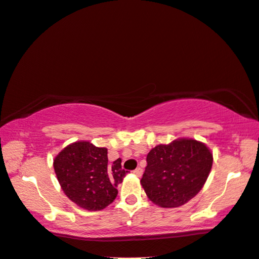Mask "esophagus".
Returning a JSON list of instances; mask_svg holds the SVG:
<instances>
[{"instance_id":"34e87169","label":"esophagus","mask_w":259,"mask_h":259,"mask_svg":"<svg viewBox=\"0 0 259 259\" xmlns=\"http://www.w3.org/2000/svg\"><path fill=\"white\" fill-rule=\"evenodd\" d=\"M134 175L137 176V177H141L143 175V169L141 167H137L136 169L134 171Z\"/></svg>"}]
</instances>
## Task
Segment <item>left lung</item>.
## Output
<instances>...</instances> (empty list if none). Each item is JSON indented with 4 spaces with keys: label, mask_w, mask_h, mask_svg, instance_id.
Segmentation results:
<instances>
[{
    "label": "left lung",
    "mask_w": 259,
    "mask_h": 259,
    "mask_svg": "<svg viewBox=\"0 0 259 259\" xmlns=\"http://www.w3.org/2000/svg\"><path fill=\"white\" fill-rule=\"evenodd\" d=\"M141 185L154 204L180 207L198 194L209 176L213 153L204 143L178 138L150 150Z\"/></svg>",
    "instance_id": "left-lung-1"
}]
</instances>
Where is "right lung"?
Segmentation results:
<instances>
[{"label": "right lung", "instance_id": "1", "mask_svg": "<svg viewBox=\"0 0 259 259\" xmlns=\"http://www.w3.org/2000/svg\"><path fill=\"white\" fill-rule=\"evenodd\" d=\"M108 150L88 141L65 146L53 159L57 179L65 195L82 209L102 210L117 196V185L128 171L121 159L108 164Z\"/></svg>", "mask_w": 259, "mask_h": 259}]
</instances>
